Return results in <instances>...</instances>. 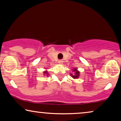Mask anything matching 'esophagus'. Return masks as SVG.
<instances>
[{"label":"esophagus","instance_id":"34e87169","mask_svg":"<svg viewBox=\"0 0 121 121\" xmlns=\"http://www.w3.org/2000/svg\"><path fill=\"white\" fill-rule=\"evenodd\" d=\"M63 63V60H58V63H59L60 64H62Z\"/></svg>","mask_w":121,"mask_h":121}]
</instances>
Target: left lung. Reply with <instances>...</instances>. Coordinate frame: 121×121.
<instances>
[{"instance_id": "left-lung-1", "label": "left lung", "mask_w": 121, "mask_h": 121, "mask_svg": "<svg viewBox=\"0 0 121 121\" xmlns=\"http://www.w3.org/2000/svg\"><path fill=\"white\" fill-rule=\"evenodd\" d=\"M73 72H74L73 74H70L71 76H72V78H73L74 79L78 78L79 77V73H80L79 71L77 70V68L73 69ZM74 73V74H73Z\"/></svg>"}]
</instances>
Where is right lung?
<instances>
[{"mask_svg":"<svg viewBox=\"0 0 121 121\" xmlns=\"http://www.w3.org/2000/svg\"><path fill=\"white\" fill-rule=\"evenodd\" d=\"M43 73H44V75H47V76H48V72H47V71L46 70V71H44V72H43Z\"/></svg>","mask_w":121,"mask_h":121,"instance_id":"right-lung-1","label":"right lung"}]
</instances>
